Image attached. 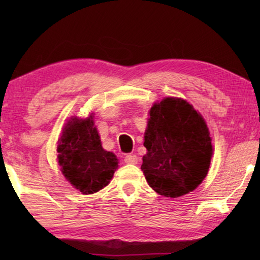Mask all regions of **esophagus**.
<instances>
[{
	"label": "esophagus",
	"mask_w": 260,
	"mask_h": 260,
	"mask_svg": "<svg viewBox=\"0 0 260 260\" xmlns=\"http://www.w3.org/2000/svg\"><path fill=\"white\" fill-rule=\"evenodd\" d=\"M139 158L136 155H127L125 157V162L126 164H138Z\"/></svg>",
	"instance_id": "obj_1"
}]
</instances>
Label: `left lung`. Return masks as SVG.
I'll use <instances>...</instances> for the list:
<instances>
[{
  "label": "left lung",
  "instance_id": "1",
  "mask_svg": "<svg viewBox=\"0 0 260 260\" xmlns=\"http://www.w3.org/2000/svg\"><path fill=\"white\" fill-rule=\"evenodd\" d=\"M149 114L141 170L159 195H186L209 172L213 148L208 125L191 104L177 98L155 103Z\"/></svg>",
  "mask_w": 260,
  "mask_h": 260
}]
</instances>
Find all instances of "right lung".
<instances>
[{
	"label": "right lung",
	"instance_id": "1",
	"mask_svg": "<svg viewBox=\"0 0 260 260\" xmlns=\"http://www.w3.org/2000/svg\"><path fill=\"white\" fill-rule=\"evenodd\" d=\"M57 159L65 179L81 193H94L110 183L118 159L104 150L93 116L72 117L64 126L57 146Z\"/></svg>",
	"mask_w": 260,
	"mask_h": 260
}]
</instances>
